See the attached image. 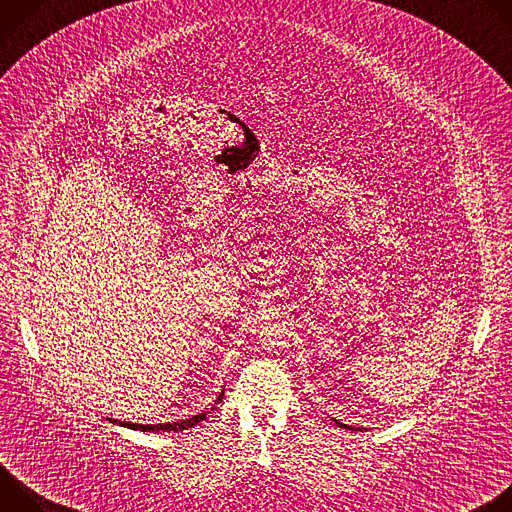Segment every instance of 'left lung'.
<instances>
[{
	"label": "left lung",
	"instance_id": "8db88e82",
	"mask_svg": "<svg viewBox=\"0 0 512 512\" xmlns=\"http://www.w3.org/2000/svg\"><path fill=\"white\" fill-rule=\"evenodd\" d=\"M334 421H336V419H334ZM336 423H338V425H342L340 421H336ZM342 427H348V425H342ZM348 429H352V427H348Z\"/></svg>",
	"mask_w": 512,
	"mask_h": 512
}]
</instances>
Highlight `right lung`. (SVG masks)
<instances>
[{"instance_id": "1", "label": "right lung", "mask_w": 512, "mask_h": 512, "mask_svg": "<svg viewBox=\"0 0 512 512\" xmlns=\"http://www.w3.org/2000/svg\"><path fill=\"white\" fill-rule=\"evenodd\" d=\"M221 399H223V393H221V397H218L216 403H221ZM212 409H214V407H212ZM212 409H210V411H212ZM206 413H208V411H202V413H198V415H194V417H188V419H182V421L154 423V425H141V423H129V421H117V419H111V421H113V423H119V425H123V427L141 429V431H182V429H190V427H194L196 423H200L202 419H206Z\"/></svg>"}]
</instances>
